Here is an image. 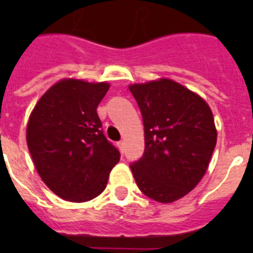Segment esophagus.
I'll list each match as a JSON object with an SVG mask.
<instances>
[{"label":"esophagus","instance_id":"esophagus-1","mask_svg":"<svg viewBox=\"0 0 253 253\" xmlns=\"http://www.w3.org/2000/svg\"><path fill=\"white\" fill-rule=\"evenodd\" d=\"M118 147H119V151H121V152L123 154V151H125V142H123V140H121V142L118 143Z\"/></svg>","mask_w":253,"mask_h":253}]
</instances>
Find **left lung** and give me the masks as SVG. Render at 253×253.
<instances>
[{"mask_svg":"<svg viewBox=\"0 0 253 253\" xmlns=\"http://www.w3.org/2000/svg\"><path fill=\"white\" fill-rule=\"evenodd\" d=\"M144 125V154L131 166L147 197L170 204L202 180L216 144L212 111L201 95L170 79L128 86Z\"/></svg>","mask_w":253,"mask_h":253,"instance_id":"1","label":"left lung"}]
</instances>
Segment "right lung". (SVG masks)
Segmentation results:
<instances>
[{
    "instance_id": "add662e5",
    "label": "right lung",
    "mask_w": 253,
    "mask_h": 253,
    "mask_svg": "<svg viewBox=\"0 0 253 253\" xmlns=\"http://www.w3.org/2000/svg\"><path fill=\"white\" fill-rule=\"evenodd\" d=\"M110 84L63 79L42 95L30 114L26 142L49 190L86 202L105 190L119 152L107 142L97 106Z\"/></svg>"
}]
</instances>
